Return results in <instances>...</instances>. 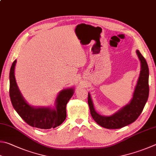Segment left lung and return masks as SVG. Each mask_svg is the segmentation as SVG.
<instances>
[{
	"instance_id": "1",
	"label": "left lung",
	"mask_w": 156,
	"mask_h": 156,
	"mask_svg": "<svg viewBox=\"0 0 156 156\" xmlns=\"http://www.w3.org/2000/svg\"><path fill=\"white\" fill-rule=\"evenodd\" d=\"M140 61V73L130 102L111 116H103L96 113L90 94L88 93V105L94 120L102 127L118 129L136 121L141 114L149 96V68L147 63L139 50H136Z\"/></svg>"
}]
</instances>
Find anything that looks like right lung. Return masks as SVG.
Wrapping results in <instances>:
<instances>
[{
    "label": "right lung",
    "instance_id": "obj_1",
    "mask_svg": "<svg viewBox=\"0 0 156 156\" xmlns=\"http://www.w3.org/2000/svg\"><path fill=\"white\" fill-rule=\"evenodd\" d=\"M16 60L11 67L9 73V96L14 109L19 115L32 127L41 129L54 128L63 123L66 117L67 102L74 93L73 88L62 90L55 100V108L33 107L23 99L17 86L14 75Z\"/></svg>",
    "mask_w": 156,
    "mask_h": 156
}]
</instances>
